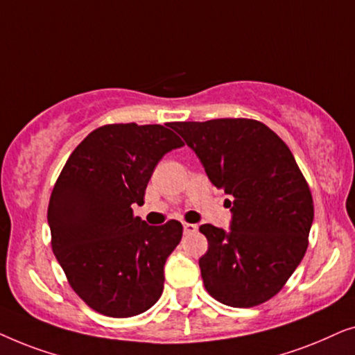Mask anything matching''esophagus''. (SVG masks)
Returning <instances> with one entry per match:
<instances>
[{
  "mask_svg": "<svg viewBox=\"0 0 355 355\" xmlns=\"http://www.w3.org/2000/svg\"><path fill=\"white\" fill-rule=\"evenodd\" d=\"M198 226L193 225V223H184V232L186 234H193V232H197Z\"/></svg>",
  "mask_w": 355,
  "mask_h": 355,
  "instance_id": "esophagus-1",
  "label": "esophagus"
}]
</instances>
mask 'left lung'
Here are the masks:
<instances>
[{
    "label": "left lung",
    "mask_w": 355,
    "mask_h": 355,
    "mask_svg": "<svg viewBox=\"0 0 355 355\" xmlns=\"http://www.w3.org/2000/svg\"><path fill=\"white\" fill-rule=\"evenodd\" d=\"M221 189L230 230L202 225L208 250L198 260L203 284L218 302L254 307L283 289L309 245L313 200L288 145L254 119L171 123Z\"/></svg>",
    "instance_id": "obj_1"
}]
</instances>
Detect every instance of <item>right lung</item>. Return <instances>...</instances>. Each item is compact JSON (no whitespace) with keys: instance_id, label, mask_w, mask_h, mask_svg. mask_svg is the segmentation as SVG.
<instances>
[{"instance_id":"add662e5","label":"right lung","mask_w":355,"mask_h":355,"mask_svg":"<svg viewBox=\"0 0 355 355\" xmlns=\"http://www.w3.org/2000/svg\"><path fill=\"white\" fill-rule=\"evenodd\" d=\"M168 128L101 125L77 145L53 187V252L76 294L106 317H134L157 302L164 263L182 237L179 221L148 226L132 211L159 159L184 145Z\"/></svg>"}]
</instances>
